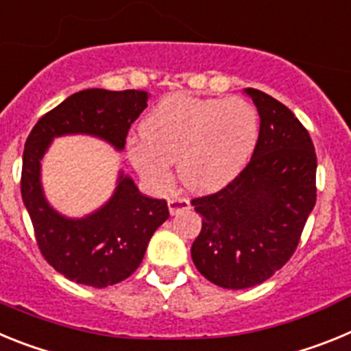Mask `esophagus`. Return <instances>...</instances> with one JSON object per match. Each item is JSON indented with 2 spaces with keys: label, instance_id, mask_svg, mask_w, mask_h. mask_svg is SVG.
<instances>
[{
  "label": "esophagus",
  "instance_id": "obj_1",
  "mask_svg": "<svg viewBox=\"0 0 351 351\" xmlns=\"http://www.w3.org/2000/svg\"><path fill=\"white\" fill-rule=\"evenodd\" d=\"M190 209V202L182 197H170L169 198V210L170 214H178L179 210Z\"/></svg>",
  "mask_w": 351,
  "mask_h": 351
}]
</instances>
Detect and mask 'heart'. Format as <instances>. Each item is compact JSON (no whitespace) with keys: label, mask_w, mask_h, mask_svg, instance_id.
I'll list each match as a JSON object with an SVG mask.
<instances>
[{"label":"heart","mask_w":351,"mask_h":351,"mask_svg":"<svg viewBox=\"0 0 351 351\" xmlns=\"http://www.w3.org/2000/svg\"><path fill=\"white\" fill-rule=\"evenodd\" d=\"M141 137L130 142L128 154L151 184H167L170 163L178 161L184 188L213 191L247 163L258 138V117L239 98L170 95L144 117Z\"/></svg>","instance_id":"b5f03b06"}]
</instances>
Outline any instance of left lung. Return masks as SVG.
Listing matches in <instances>:
<instances>
[{"label":"left lung","mask_w":351,"mask_h":351,"mask_svg":"<svg viewBox=\"0 0 351 351\" xmlns=\"http://www.w3.org/2000/svg\"><path fill=\"white\" fill-rule=\"evenodd\" d=\"M244 91L260 116L253 156L225 188L191 200L202 216L191 246L195 267L230 290L263 283L283 267L316 204V153L308 130L276 98Z\"/></svg>","instance_id":"obj_1"}]
</instances>
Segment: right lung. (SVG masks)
I'll return each mask as SVG.
<instances>
[{"instance_id": "1", "label": "right lung", "mask_w": 351, "mask_h": 351, "mask_svg": "<svg viewBox=\"0 0 351 351\" xmlns=\"http://www.w3.org/2000/svg\"><path fill=\"white\" fill-rule=\"evenodd\" d=\"M147 91L84 89L38 119L24 144L21 195L35 228L40 253L66 280L105 288L141 265L158 226L169 218L167 200L145 197L119 173L112 198L86 218L70 219L47 204L40 160L54 137L86 133L123 149L130 126L147 107Z\"/></svg>"}]
</instances>
